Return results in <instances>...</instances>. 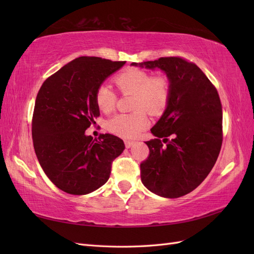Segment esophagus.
Instances as JSON below:
<instances>
[{"label":"esophagus","instance_id":"34e87169","mask_svg":"<svg viewBox=\"0 0 254 254\" xmlns=\"http://www.w3.org/2000/svg\"><path fill=\"white\" fill-rule=\"evenodd\" d=\"M124 143H125V146L127 148H130L134 144V142L131 140H124Z\"/></svg>","mask_w":254,"mask_h":254}]
</instances>
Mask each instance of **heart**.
<instances>
[{
    "label": "heart",
    "instance_id": "b5f03b06",
    "mask_svg": "<svg viewBox=\"0 0 254 254\" xmlns=\"http://www.w3.org/2000/svg\"><path fill=\"white\" fill-rule=\"evenodd\" d=\"M114 82L122 94H132L131 113H120L107 121L106 127L110 132L122 137H134L149 125L147 110L159 115L166 109L171 99L172 86L168 76L153 75L145 70L129 67L114 77ZM118 96L106 84L96 90L95 102L98 109L110 113L117 105Z\"/></svg>",
    "mask_w": 254,
    "mask_h": 254
}]
</instances>
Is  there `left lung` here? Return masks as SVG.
<instances>
[{
    "instance_id": "left-lung-1",
    "label": "left lung",
    "mask_w": 254,
    "mask_h": 254,
    "mask_svg": "<svg viewBox=\"0 0 254 254\" xmlns=\"http://www.w3.org/2000/svg\"><path fill=\"white\" fill-rule=\"evenodd\" d=\"M131 65L160 68L171 80L168 106L145 142L149 156L141 163V180L152 193L178 198L209 175L222 144V108L218 92L195 64L161 57Z\"/></svg>"
}]
</instances>
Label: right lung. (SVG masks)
<instances>
[{"instance_id": "add662e5", "label": "right lung", "mask_w": 254, "mask_h": 254, "mask_svg": "<svg viewBox=\"0 0 254 254\" xmlns=\"http://www.w3.org/2000/svg\"><path fill=\"white\" fill-rule=\"evenodd\" d=\"M126 61L78 57L45 79L32 122L34 148L49 179L61 190L86 195L108 181L112 162L125 145L110 133L86 135L99 109L97 88Z\"/></svg>"}]
</instances>
